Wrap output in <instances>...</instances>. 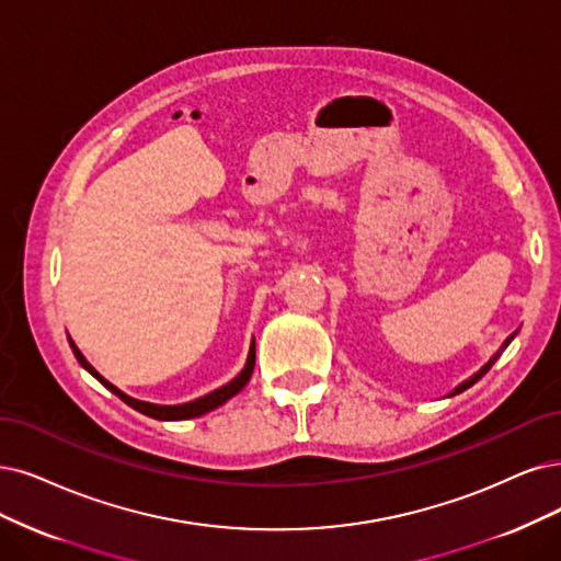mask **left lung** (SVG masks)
<instances>
[{
	"mask_svg": "<svg viewBox=\"0 0 561 561\" xmlns=\"http://www.w3.org/2000/svg\"><path fill=\"white\" fill-rule=\"evenodd\" d=\"M513 337H515V333H513V335H508V337H506V340H504V344H502V346H500V351H496V354H494V356H492V358H490V360H488V363H485V365H483V367H481V369H479V371H476V375H473V377H469V379H467V381H462V383H460V386H458V388H455V390H453V392H450V396H458V392H462V390H467V388H469V386H473V383H476V381H479V379H481V377H483V375H485V371H488V369H490V367H492V365H494V363H496V358H500V356H502V354H504V348H506V346H508V344H511V340H513Z\"/></svg>",
	"mask_w": 561,
	"mask_h": 561,
	"instance_id": "8db88e82",
	"label": "left lung"
}]
</instances>
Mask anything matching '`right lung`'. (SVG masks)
<instances>
[{
    "instance_id": "obj_1",
    "label": "right lung",
    "mask_w": 561,
    "mask_h": 561,
    "mask_svg": "<svg viewBox=\"0 0 561 561\" xmlns=\"http://www.w3.org/2000/svg\"><path fill=\"white\" fill-rule=\"evenodd\" d=\"M69 344H71V348H73L76 360H78L82 367H85L96 381H101L111 392H115V396H117L124 404H129L131 409L145 413V416H150V419H157V421H186V419L203 416V413L221 407L226 400H231L233 396H238V392L247 386V381L252 379L254 363H256V346H254V342H252V346H249V356H247L244 369L240 371V375H238L233 381H228L226 386H221V388H217V390H213V392H207V396H203V398H198V400H194V402L175 404V407H163V404H150V402H140V400H134V398H129V396H124V392H122L119 388H115L111 381H106V379H103V377L99 375V371L85 360V356L80 354L78 346H76L71 340H69Z\"/></svg>"
}]
</instances>
